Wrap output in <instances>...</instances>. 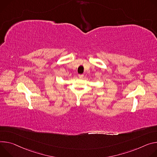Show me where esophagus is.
Here are the masks:
<instances>
[{"instance_id":"esophagus-1","label":"esophagus","mask_w":157,"mask_h":157,"mask_svg":"<svg viewBox=\"0 0 157 157\" xmlns=\"http://www.w3.org/2000/svg\"><path fill=\"white\" fill-rule=\"evenodd\" d=\"M78 77L80 78H82L83 77V74H80V75H78Z\"/></svg>"}]
</instances>
